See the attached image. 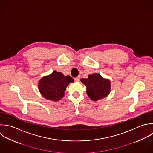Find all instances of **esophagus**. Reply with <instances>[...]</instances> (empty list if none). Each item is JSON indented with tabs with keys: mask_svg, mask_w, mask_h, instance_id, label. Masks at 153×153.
Here are the masks:
<instances>
[{
	"mask_svg": "<svg viewBox=\"0 0 153 153\" xmlns=\"http://www.w3.org/2000/svg\"><path fill=\"white\" fill-rule=\"evenodd\" d=\"M79 80H80V77H79V76H78V77H77L74 78V80H75V82H79Z\"/></svg>",
	"mask_w": 153,
	"mask_h": 153,
	"instance_id": "esophagus-1",
	"label": "esophagus"
}]
</instances>
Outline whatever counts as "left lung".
<instances>
[{
    "label": "left lung",
    "instance_id": "8db88e82",
    "mask_svg": "<svg viewBox=\"0 0 153 153\" xmlns=\"http://www.w3.org/2000/svg\"><path fill=\"white\" fill-rule=\"evenodd\" d=\"M80 81L86 87L88 96L94 101L107 97L111 91L110 80L98 73L89 74L87 79H81Z\"/></svg>",
    "mask_w": 153,
    "mask_h": 153
}]
</instances>
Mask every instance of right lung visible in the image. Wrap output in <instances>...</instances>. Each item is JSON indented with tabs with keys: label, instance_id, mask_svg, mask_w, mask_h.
Instances as JSON below:
<instances>
[{
	"label": "right lung",
	"instance_id": "add662e5",
	"mask_svg": "<svg viewBox=\"0 0 153 153\" xmlns=\"http://www.w3.org/2000/svg\"><path fill=\"white\" fill-rule=\"evenodd\" d=\"M74 82L70 76L54 70L51 74L42 77L38 82L41 95L46 100L58 101L64 97V91L70 83Z\"/></svg>",
	"mask_w": 153,
	"mask_h": 153
}]
</instances>
